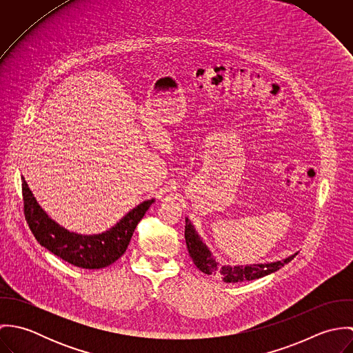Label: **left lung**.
<instances>
[{"instance_id": "obj_1", "label": "left lung", "mask_w": 353, "mask_h": 353, "mask_svg": "<svg viewBox=\"0 0 353 353\" xmlns=\"http://www.w3.org/2000/svg\"><path fill=\"white\" fill-rule=\"evenodd\" d=\"M185 239L189 254L194 262V265L205 274H220L221 279L225 283H241V281H249L255 280L259 277H263L266 274H270L276 270H279L281 266L288 263L294 259L296 255H291L285 258L284 261H277L273 263H265V265H248V266H221L219 268V263L212 256L208 248L203 245L199 234L196 232L192 223L186 219L185 225Z\"/></svg>"}]
</instances>
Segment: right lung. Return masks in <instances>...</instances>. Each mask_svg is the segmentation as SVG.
Returning <instances> with one entry per match:
<instances>
[{
  "instance_id": "right-lung-1",
  "label": "right lung",
  "mask_w": 353,
  "mask_h": 353,
  "mask_svg": "<svg viewBox=\"0 0 353 353\" xmlns=\"http://www.w3.org/2000/svg\"><path fill=\"white\" fill-rule=\"evenodd\" d=\"M21 192L27 224L39 245L63 261L84 269H101L121 258L129 246L139 221L153 202L148 200L140 203L105 232L80 235L69 232L51 220L32 196L23 176Z\"/></svg>"
}]
</instances>
